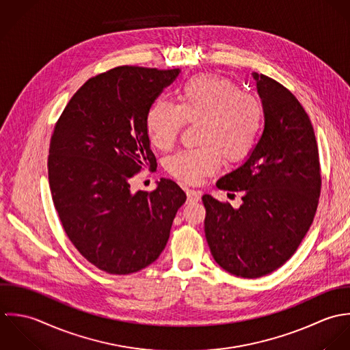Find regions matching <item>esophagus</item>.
Listing matches in <instances>:
<instances>
[{
	"mask_svg": "<svg viewBox=\"0 0 350 350\" xmlns=\"http://www.w3.org/2000/svg\"><path fill=\"white\" fill-rule=\"evenodd\" d=\"M187 198L189 203H198L202 198V193L199 191H193V189H188L187 191Z\"/></svg>",
	"mask_w": 350,
	"mask_h": 350,
	"instance_id": "esophagus-1",
	"label": "esophagus"
}]
</instances>
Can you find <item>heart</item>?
<instances>
[{"mask_svg": "<svg viewBox=\"0 0 350 350\" xmlns=\"http://www.w3.org/2000/svg\"><path fill=\"white\" fill-rule=\"evenodd\" d=\"M185 122H199L202 146L169 157L166 169L187 184H199L219 167L221 155L235 162L253 148L262 124V107L230 79L206 74L180 86L176 105L159 98L146 113L148 138L162 151L173 147Z\"/></svg>", "mask_w": 350, "mask_h": 350, "instance_id": "1", "label": "heart"}]
</instances>
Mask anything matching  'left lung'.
<instances>
[{
	"label": "left lung",
	"mask_w": 350,
	"mask_h": 350,
	"mask_svg": "<svg viewBox=\"0 0 350 350\" xmlns=\"http://www.w3.org/2000/svg\"><path fill=\"white\" fill-rule=\"evenodd\" d=\"M265 127L249 158L217 180L223 191L242 192L232 208L203 196L204 231L215 261L228 273L257 279L296 252L321 195V165L314 129L297 98L278 81L253 72Z\"/></svg>",
	"instance_id": "left-lung-1"
}]
</instances>
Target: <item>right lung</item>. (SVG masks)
Segmentation results:
<instances>
[{"mask_svg":"<svg viewBox=\"0 0 350 350\" xmlns=\"http://www.w3.org/2000/svg\"><path fill=\"white\" fill-rule=\"evenodd\" d=\"M178 74L138 66L98 74L75 92L54 127L49 183L55 210L75 249L107 273L152 264L187 200L167 178L152 192L130 187L143 167H157L146 113Z\"/></svg>","mask_w":350,"mask_h":350,"instance_id":"add662e5","label":"right lung"}]
</instances>
